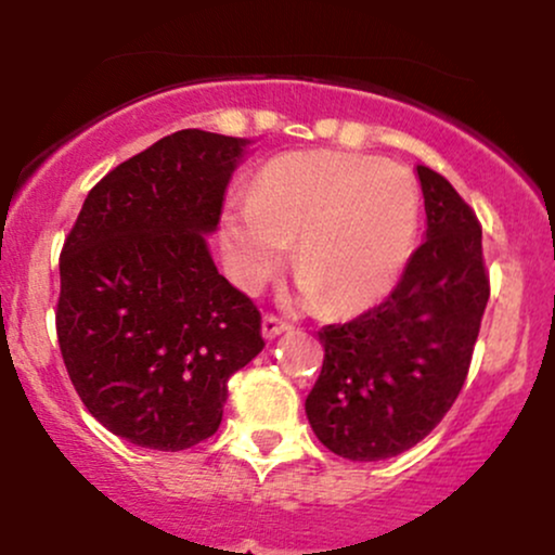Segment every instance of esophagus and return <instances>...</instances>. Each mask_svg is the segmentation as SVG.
I'll return each instance as SVG.
<instances>
[{"label":"esophagus","instance_id":"obj_1","mask_svg":"<svg viewBox=\"0 0 555 555\" xmlns=\"http://www.w3.org/2000/svg\"><path fill=\"white\" fill-rule=\"evenodd\" d=\"M260 331H263V338L266 341H273L276 336H282V333L292 331L289 323H284V320L273 318V315H266L263 323H260Z\"/></svg>","mask_w":555,"mask_h":555}]
</instances>
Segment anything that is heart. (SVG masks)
Listing matches in <instances>:
<instances>
[{
  "instance_id": "obj_1",
  "label": "heart",
  "mask_w": 555,
  "mask_h": 555,
  "mask_svg": "<svg viewBox=\"0 0 555 555\" xmlns=\"http://www.w3.org/2000/svg\"><path fill=\"white\" fill-rule=\"evenodd\" d=\"M422 219L416 180L385 159L295 152L260 170L245 204L222 217L232 276L256 292L289 258L302 273L299 302L346 315L379 302L400 282Z\"/></svg>"
}]
</instances>
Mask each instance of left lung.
<instances>
[{"label":"left lung","mask_w":555,"mask_h":555,"mask_svg":"<svg viewBox=\"0 0 555 555\" xmlns=\"http://www.w3.org/2000/svg\"><path fill=\"white\" fill-rule=\"evenodd\" d=\"M426 235L383 305L318 331L323 370L305 400L331 452L357 463L422 442L455 403L489 302L480 224L450 180L416 165Z\"/></svg>","instance_id":"obj_1"}]
</instances>
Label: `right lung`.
<instances>
[{"label":"right lung","mask_w":555,"mask_h":555,"mask_svg":"<svg viewBox=\"0 0 555 555\" xmlns=\"http://www.w3.org/2000/svg\"><path fill=\"white\" fill-rule=\"evenodd\" d=\"M248 139L185 129L87 193L59 273L56 333L105 429L178 452L219 429L227 379L263 349L260 312L214 266L227 183Z\"/></svg>","instance_id":"1"}]
</instances>
